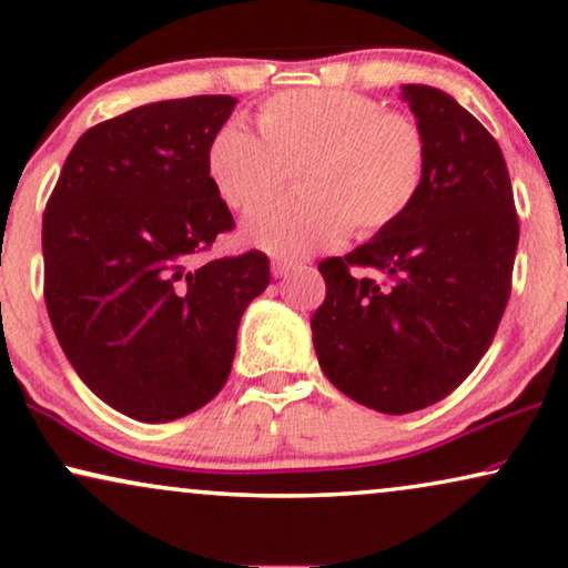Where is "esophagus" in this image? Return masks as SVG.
Segmentation results:
<instances>
[{"instance_id":"34e87169","label":"esophagus","mask_w":568,"mask_h":568,"mask_svg":"<svg viewBox=\"0 0 568 568\" xmlns=\"http://www.w3.org/2000/svg\"><path fill=\"white\" fill-rule=\"evenodd\" d=\"M293 267H295L293 260H281V257H275L273 263H270V270H273V275H275V277H283V275H287V273H291Z\"/></svg>"}]
</instances>
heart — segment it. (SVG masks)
Returning a JSON list of instances; mask_svg holds the SVG:
<instances>
[{"mask_svg": "<svg viewBox=\"0 0 568 568\" xmlns=\"http://www.w3.org/2000/svg\"><path fill=\"white\" fill-rule=\"evenodd\" d=\"M257 129L232 119L212 133L206 176L220 200L247 212L281 192L295 169L298 196L242 222V240L275 257H303L351 235L374 237L417 204L429 141L407 113L351 90H285L260 105Z\"/></svg>", "mask_w": 568, "mask_h": 568, "instance_id": "b5f03b06", "label": "heart"}]
</instances>
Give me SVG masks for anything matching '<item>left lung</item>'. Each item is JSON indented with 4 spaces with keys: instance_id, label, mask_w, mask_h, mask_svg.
I'll list each match as a JSON object with an SVG mask.
<instances>
[{
    "instance_id": "8db88e82",
    "label": "left lung",
    "mask_w": 568,
    "mask_h": 568,
    "mask_svg": "<svg viewBox=\"0 0 568 568\" xmlns=\"http://www.w3.org/2000/svg\"><path fill=\"white\" fill-rule=\"evenodd\" d=\"M402 98L429 141L425 189L394 227L323 260L326 301L311 318L328 382L384 414L445 399L478 366L506 311L518 247L498 141L445 90L402 85ZM354 266L387 283L358 278Z\"/></svg>"
}]
</instances>
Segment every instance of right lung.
<instances>
[{"label": "right lung", "mask_w": 568, "mask_h": 568, "mask_svg": "<svg viewBox=\"0 0 568 568\" xmlns=\"http://www.w3.org/2000/svg\"><path fill=\"white\" fill-rule=\"evenodd\" d=\"M232 95L139 105L85 131L42 217L44 303L98 399L171 422L217 397L237 326L270 285L263 252L196 265L232 214L206 176V146Z\"/></svg>", "instance_id": "1"}]
</instances>
